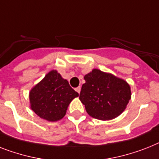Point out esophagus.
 Here are the masks:
<instances>
[{"mask_svg": "<svg viewBox=\"0 0 159 159\" xmlns=\"http://www.w3.org/2000/svg\"><path fill=\"white\" fill-rule=\"evenodd\" d=\"M75 91H77V93H79V94H80V91H81V87H80V86H78V87H77V88L75 89Z\"/></svg>", "mask_w": 159, "mask_h": 159, "instance_id": "esophagus-1", "label": "esophagus"}]
</instances>
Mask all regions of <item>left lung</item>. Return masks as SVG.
<instances>
[{"label":"left lung","mask_w":159,"mask_h":159,"mask_svg":"<svg viewBox=\"0 0 159 159\" xmlns=\"http://www.w3.org/2000/svg\"><path fill=\"white\" fill-rule=\"evenodd\" d=\"M79 99L89 115L99 120H111L125 110L131 100L129 84L123 79L93 69L85 75Z\"/></svg>","instance_id":"1"}]
</instances>
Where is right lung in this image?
<instances>
[{"label": "right lung", "mask_w": 159, "mask_h": 159, "mask_svg": "<svg viewBox=\"0 0 159 159\" xmlns=\"http://www.w3.org/2000/svg\"><path fill=\"white\" fill-rule=\"evenodd\" d=\"M78 95L66 79L51 70L29 92L31 109L43 119L56 122L65 116L70 102Z\"/></svg>", "instance_id": "right-lung-1"}]
</instances>
